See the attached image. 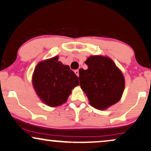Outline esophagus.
<instances>
[{"label":"esophagus","instance_id":"34e87169","mask_svg":"<svg viewBox=\"0 0 151 151\" xmlns=\"http://www.w3.org/2000/svg\"><path fill=\"white\" fill-rule=\"evenodd\" d=\"M74 73L76 74V75H77V77H79V70H74Z\"/></svg>","mask_w":151,"mask_h":151}]
</instances>
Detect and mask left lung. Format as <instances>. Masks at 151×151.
<instances>
[{"mask_svg":"<svg viewBox=\"0 0 151 151\" xmlns=\"http://www.w3.org/2000/svg\"><path fill=\"white\" fill-rule=\"evenodd\" d=\"M85 63L87 70H79L80 86L94 108L104 110L121 99L125 81L122 72L111 59L92 56Z\"/></svg>","mask_w":151,"mask_h":151,"instance_id":"obj_1","label":"left lung"}]
</instances>
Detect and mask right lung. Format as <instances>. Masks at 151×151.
<instances>
[{
  "mask_svg": "<svg viewBox=\"0 0 151 151\" xmlns=\"http://www.w3.org/2000/svg\"><path fill=\"white\" fill-rule=\"evenodd\" d=\"M59 57L40 62L36 67L32 83L41 99L47 106L55 107L67 101L71 90L79 85L77 76L58 61Z\"/></svg>",
  "mask_w": 151,
  "mask_h": 151,
  "instance_id": "right-lung-1",
  "label": "right lung"
}]
</instances>
